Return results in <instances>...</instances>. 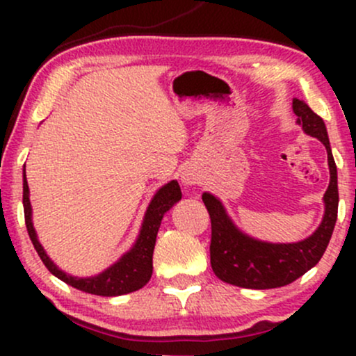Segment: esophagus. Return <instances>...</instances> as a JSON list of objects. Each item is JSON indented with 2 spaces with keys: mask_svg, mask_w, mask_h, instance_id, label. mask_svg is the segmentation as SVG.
Listing matches in <instances>:
<instances>
[{
  "mask_svg": "<svg viewBox=\"0 0 356 356\" xmlns=\"http://www.w3.org/2000/svg\"><path fill=\"white\" fill-rule=\"evenodd\" d=\"M182 182L186 184V186H194V184H195V177H194V175L186 174V175H184V177H182Z\"/></svg>",
  "mask_w": 356,
  "mask_h": 356,
  "instance_id": "obj_1",
  "label": "esophagus"
}]
</instances>
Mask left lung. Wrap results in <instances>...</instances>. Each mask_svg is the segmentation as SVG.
Listing matches in <instances>:
<instances>
[{
	"label": "left lung",
	"instance_id": "1",
	"mask_svg": "<svg viewBox=\"0 0 356 356\" xmlns=\"http://www.w3.org/2000/svg\"><path fill=\"white\" fill-rule=\"evenodd\" d=\"M296 124L308 136L316 137L326 147L330 165V186L326 189L325 216L316 231L300 243L273 244L249 238L229 219L218 197L204 192L202 201L211 218V266L224 283L249 289H271L286 286L303 276L325 254L332 239L338 216L337 164L330 147L325 122L303 100H293Z\"/></svg>",
	"mask_w": 356,
	"mask_h": 356
}]
</instances>
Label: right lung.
<instances>
[{"label": "right lung", "mask_w": 356, "mask_h": 356, "mask_svg": "<svg viewBox=\"0 0 356 356\" xmlns=\"http://www.w3.org/2000/svg\"><path fill=\"white\" fill-rule=\"evenodd\" d=\"M181 197L182 192L177 181H170L164 187H161V189L155 192L152 201H150L149 207H147L140 234H138L134 248L129 252H125L113 266L105 269L100 275L92 277H75L56 268V264L47 256L43 246L40 244L38 238H36L33 222H31L30 189H28L26 175H23L24 222H26V229L28 234H30L31 243H33L38 256L42 257L43 264L48 268V271L51 275H55L58 280L65 281L67 284L80 289V291L99 296L127 295V293L137 291L142 286L149 283L150 276H152V254L155 248V238H157L159 227H161V220L175 202L181 201Z\"/></svg>", "instance_id": "obj_1"}]
</instances>
